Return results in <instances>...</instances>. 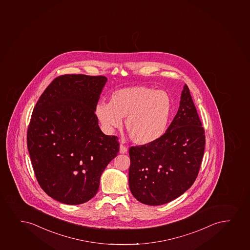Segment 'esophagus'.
Listing matches in <instances>:
<instances>
[{
	"label": "esophagus",
	"mask_w": 250,
	"mask_h": 250,
	"mask_svg": "<svg viewBox=\"0 0 250 250\" xmlns=\"http://www.w3.org/2000/svg\"><path fill=\"white\" fill-rule=\"evenodd\" d=\"M119 152L121 154H126L127 152V148L126 146H124V145H120V148H119Z\"/></svg>",
	"instance_id": "obj_1"
}]
</instances>
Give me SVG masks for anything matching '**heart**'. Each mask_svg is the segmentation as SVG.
Instances as JSON below:
<instances>
[{"instance_id": "b5f03b06", "label": "heart", "mask_w": 250, "mask_h": 250, "mask_svg": "<svg viewBox=\"0 0 250 250\" xmlns=\"http://www.w3.org/2000/svg\"><path fill=\"white\" fill-rule=\"evenodd\" d=\"M171 111V99L164 91L133 86L113 92L110 102H99L95 113L106 133L124 125L130 139L138 145L158 140L167 129Z\"/></svg>"}]
</instances>
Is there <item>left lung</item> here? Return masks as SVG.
I'll list each match as a JSON object with an SVG mask.
<instances>
[{"label":"left lung","instance_id":"8db88e82","mask_svg":"<svg viewBox=\"0 0 250 250\" xmlns=\"http://www.w3.org/2000/svg\"><path fill=\"white\" fill-rule=\"evenodd\" d=\"M205 129L185 84L180 105L166 133L155 142L129 149V188L148 206H161L193 185L205 151Z\"/></svg>","mask_w":250,"mask_h":250}]
</instances>
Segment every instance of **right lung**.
Returning <instances> with one entry per match:
<instances>
[{
	"label": "right lung",
	"instance_id": "1",
	"mask_svg": "<svg viewBox=\"0 0 250 250\" xmlns=\"http://www.w3.org/2000/svg\"><path fill=\"white\" fill-rule=\"evenodd\" d=\"M106 81L83 74L57 77L34 108L27 133L32 166L42 189L59 202L91 199L119 152L117 137L101 132L95 114Z\"/></svg>",
	"mask_w": 250,
	"mask_h": 250
}]
</instances>
